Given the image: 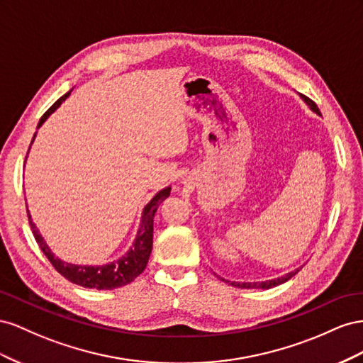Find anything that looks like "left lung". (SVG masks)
I'll return each mask as SVG.
<instances>
[{"label": "left lung", "mask_w": 363, "mask_h": 363, "mask_svg": "<svg viewBox=\"0 0 363 363\" xmlns=\"http://www.w3.org/2000/svg\"><path fill=\"white\" fill-rule=\"evenodd\" d=\"M301 97L307 103V105L310 106V109H312L313 112H316L318 116H320L319 108L316 106V103L313 100H310L308 97H306L303 94H301ZM299 269H301V267H299ZM299 269H296V271L289 272V274H286L283 277H278V278H274V279H267V281H262V283H237V281H228V279H223V281L234 286V287H239V289H271V287H275V286H279V284L286 283L287 279H291L294 275H296L299 272Z\"/></svg>", "instance_id": "8db88e82"}]
</instances>
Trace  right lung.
<instances>
[{"instance_id":"right-lung-1","label":"right lung","mask_w":363,"mask_h":363,"mask_svg":"<svg viewBox=\"0 0 363 363\" xmlns=\"http://www.w3.org/2000/svg\"><path fill=\"white\" fill-rule=\"evenodd\" d=\"M69 94L71 91H68L65 96H62L57 101H55V105L51 106L43 117H40L38 128L43 126V123L60 106V103L64 101ZM35 137L36 133L33 135V140ZM169 194H170V187L161 190L158 194H155V198L144 206L141 223L137 233V239L130 246V250L123 257H120L118 260H113L108 264H101V266H84V264H71L67 262H62L60 258L55 257V254L50 251V247L47 246L43 237H40V234L38 233L36 226L33 225L30 214H28V222H30V226H32V231L39 247L43 250L50 263L53 264V267L62 277H65L71 283L86 287V289L112 291V289H117L132 283L133 279H135L144 269H146L150 252H152V243H153V217L161 202L164 199H167Z\"/></svg>"}]
</instances>
